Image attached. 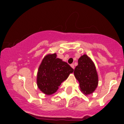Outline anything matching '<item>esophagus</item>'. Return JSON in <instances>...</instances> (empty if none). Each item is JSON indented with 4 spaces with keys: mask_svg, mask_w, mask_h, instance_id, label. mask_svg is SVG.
<instances>
[{
    "mask_svg": "<svg viewBox=\"0 0 124 124\" xmlns=\"http://www.w3.org/2000/svg\"><path fill=\"white\" fill-rule=\"evenodd\" d=\"M71 67L73 68V69H74V64H71Z\"/></svg>",
    "mask_w": 124,
    "mask_h": 124,
    "instance_id": "34e87169",
    "label": "esophagus"
}]
</instances>
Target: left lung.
I'll use <instances>...</instances> for the list:
<instances>
[{"label":"left lung","instance_id":"1","mask_svg":"<svg viewBox=\"0 0 124 124\" xmlns=\"http://www.w3.org/2000/svg\"><path fill=\"white\" fill-rule=\"evenodd\" d=\"M74 74L84 94L87 95L94 91L98 84V76L94 64L86 54L79 58Z\"/></svg>","mask_w":124,"mask_h":124}]
</instances>
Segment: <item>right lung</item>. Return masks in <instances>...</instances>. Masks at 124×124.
<instances>
[{
    "label": "right lung",
    "mask_w": 124,
    "mask_h": 124,
    "mask_svg": "<svg viewBox=\"0 0 124 124\" xmlns=\"http://www.w3.org/2000/svg\"><path fill=\"white\" fill-rule=\"evenodd\" d=\"M73 71L74 70L67 63L57 58L56 53L48 54L42 60L38 68V88L46 94H52Z\"/></svg>",
    "instance_id": "1"
}]
</instances>
